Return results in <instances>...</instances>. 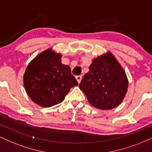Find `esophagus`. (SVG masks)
Here are the masks:
<instances>
[{
    "label": "esophagus",
    "mask_w": 152,
    "mask_h": 152,
    "mask_svg": "<svg viewBox=\"0 0 152 152\" xmlns=\"http://www.w3.org/2000/svg\"><path fill=\"white\" fill-rule=\"evenodd\" d=\"M75 78H76L77 81L78 83L80 84V82H81V80H82V76H81V75H78V76H76V77H75Z\"/></svg>",
    "instance_id": "obj_1"
}]
</instances>
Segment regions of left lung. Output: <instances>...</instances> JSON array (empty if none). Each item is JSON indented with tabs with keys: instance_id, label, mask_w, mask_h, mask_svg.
<instances>
[{
	"instance_id": "left-lung-1",
	"label": "left lung",
	"mask_w": 152,
	"mask_h": 152,
	"mask_svg": "<svg viewBox=\"0 0 152 152\" xmlns=\"http://www.w3.org/2000/svg\"><path fill=\"white\" fill-rule=\"evenodd\" d=\"M128 88L126 73L110 52L93 59L89 71L80 84V89L85 94L89 104L102 110L118 106Z\"/></svg>"
}]
</instances>
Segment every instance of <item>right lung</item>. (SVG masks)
<instances>
[{"instance_id":"add662e5","label":"right lung","mask_w":152,"mask_h":152,"mask_svg":"<svg viewBox=\"0 0 152 152\" xmlns=\"http://www.w3.org/2000/svg\"><path fill=\"white\" fill-rule=\"evenodd\" d=\"M62 55L52 48L37 56L27 65L23 76L29 98L43 108L60 104L70 88L78 85L70 67L62 64Z\"/></svg>"}]
</instances>
